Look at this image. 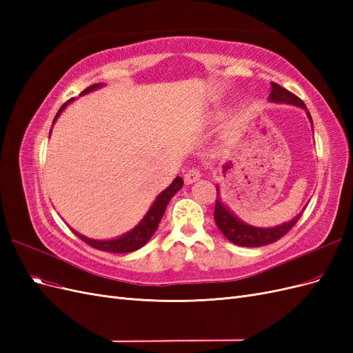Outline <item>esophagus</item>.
<instances>
[{"mask_svg":"<svg viewBox=\"0 0 353 353\" xmlns=\"http://www.w3.org/2000/svg\"><path fill=\"white\" fill-rule=\"evenodd\" d=\"M200 176H201L200 170H199L197 168H193V169H190L188 172L184 175V181H185V184H187V185H190V184L196 183V181H199V179H200Z\"/></svg>","mask_w":353,"mask_h":353,"instance_id":"esophagus-1","label":"esophagus"}]
</instances>
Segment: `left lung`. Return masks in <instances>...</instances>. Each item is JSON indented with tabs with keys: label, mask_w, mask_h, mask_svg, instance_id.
<instances>
[{
	"label": "left lung",
	"mask_w": 353,
	"mask_h": 353,
	"mask_svg": "<svg viewBox=\"0 0 353 353\" xmlns=\"http://www.w3.org/2000/svg\"><path fill=\"white\" fill-rule=\"evenodd\" d=\"M268 100L271 103H279V104H290V105H296V108H301L306 112V116L309 122L312 125V117L311 113L307 112L305 103L296 97L294 94H292L290 91L284 90L283 87H280L279 83L271 82V94ZM314 130V126H312ZM216 205H215V213H213V218H215V222L218 228L221 230V232L225 236L231 243L237 244V245H243V248H261V245H266L271 244L276 240H280L283 236L290 231L294 223L299 221V218L302 216V213L305 210L299 212V215H296L292 221L284 222L281 225L276 227H271V228H261V227H253L249 225V223L243 222L237 215H234V212H231V209L222 201L221 199V188L219 185H216Z\"/></svg>",
	"instance_id": "1"
}]
</instances>
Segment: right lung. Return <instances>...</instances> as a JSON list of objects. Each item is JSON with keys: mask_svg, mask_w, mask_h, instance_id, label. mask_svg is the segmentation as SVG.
Listing matches in <instances>:
<instances>
[{"mask_svg": "<svg viewBox=\"0 0 353 353\" xmlns=\"http://www.w3.org/2000/svg\"><path fill=\"white\" fill-rule=\"evenodd\" d=\"M104 87V83H94L91 85V87H88L87 90H83L81 92V95H87L95 90H100ZM74 99L69 100L68 103H65L60 108V110L57 112L54 121H52V125L56 123V121L59 119V116L61 114V112L65 110L68 105L73 101ZM50 135H51V131H50ZM184 185V179L181 176H176L172 183H170V185L168 188H165L162 193H160L154 201L152 203L150 209L147 210V213L144 215V218L137 223V225L130 230L128 232L122 234V236L116 237V239H109V240H94V239H88L82 236V234H79L78 231L72 230L77 236L83 240L87 244L92 245V248L99 249V250H103V252H112V253H130V252H134V250H138L140 248H143V245L150 240L153 237V234L156 232L157 227H159V222L160 219H162L163 213L166 210V206L168 203L170 201V199H172L178 191L183 188Z\"/></svg>", "mask_w": 353, "mask_h": 353, "instance_id": "right-lung-1", "label": "right lung"}]
</instances>
